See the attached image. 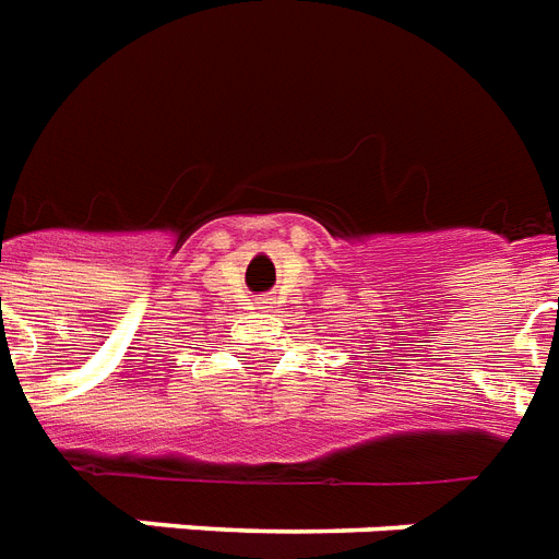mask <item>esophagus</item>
<instances>
[{"label": "esophagus", "instance_id": "esophagus-1", "mask_svg": "<svg viewBox=\"0 0 559 559\" xmlns=\"http://www.w3.org/2000/svg\"><path fill=\"white\" fill-rule=\"evenodd\" d=\"M258 308H269V299H260V301H258Z\"/></svg>", "mask_w": 559, "mask_h": 559}]
</instances>
